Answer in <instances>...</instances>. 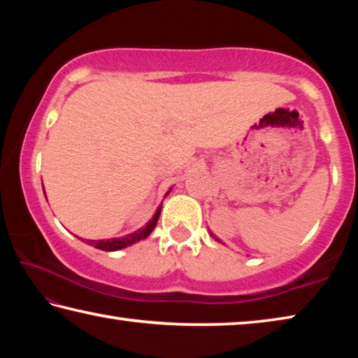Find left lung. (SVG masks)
Returning <instances> with one entry per match:
<instances>
[{
	"mask_svg": "<svg viewBox=\"0 0 358 358\" xmlns=\"http://www.w3.org/2000/svg\"><path fill=\"white\" fill-rule=\"evenodd\" d=\"M216 240H217V238H216ZM217 241H220V240H217Z\"/></svg>",
	"mask_w": 358,
	"mask_h": 358,
	"instance_id": "8db88e82",
	"label": "left lung"
}]
</instances>
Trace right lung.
<instances>
[{
    "label": "right lung",
    "instance_id": "obj_1",
    "mask_svg": "<svg viewBox=\"0 0 358 358\" xmlns=\"http://www.w3.org/2000/svg\"><path fill=\"white\" fill-rule=\"evenodd\" d=\"M169 192H171V191H169ZM161 208H162V205H159V208L156 210L155 216L151 217V220L147 222V226H143L142 229L136 230V232L124 235V237L112 238V240H85V241H87L88 245L98 248V250H102V251H118V250H123V248H126V246H129L132 243H137V241L147 238L148 235L153 232V229L156 227V224H157V220H159Z\"/></svg>",
    "mask_w": 358,
    "mask_h": 358
}]
</instances>
